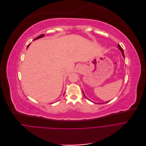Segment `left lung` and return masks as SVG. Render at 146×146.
Segmentation results:
<instances>
[{"label":"left lung","mask_w":146,"mask_h":146,"mask_svg":"<svg viewBox=\"0 0 146 146\" xmlns=\"http://www.w3.org/2000/svg\"><path fill=\"white\" fill-rule=\"evenodd\" d=\"M117 46H118V48H119V49L121 50V52H122L123 56V57H124V50H123V48L121 47V46H120L119 44H118V45H117ZM82 92H83V91H82ZM83 95L84 96V97H85L86 98H87V97L85 96V95L84 94V93H83ZM87 99H88V98H87ZM107 102H105V103H107Z\"/></svg>","instance_id":"8db88e82"}]
</instances>
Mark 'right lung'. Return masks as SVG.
Wrapping results in <instances>:
<instances>
[{
	"label": "right lung",
	"mask_w": 146,
	"mask_h": 146,
	"mask_svg": "<svg viewBox=\"0 0 146 146\" xmlns=\"http://www.w3.org/2000/svg\"><path fill=\"white\" fill-rule=\"evenodd\" d=\"M44 36V35H41L40 36H38L37 37H36V38H35V39H34V40H37V39H38V38H42V37H43ZM29 45H30V44H29V45H28V46H27V48L29 47Z\"/></svg>",
	"instance_id": "obj_1"
}]
</instances>
